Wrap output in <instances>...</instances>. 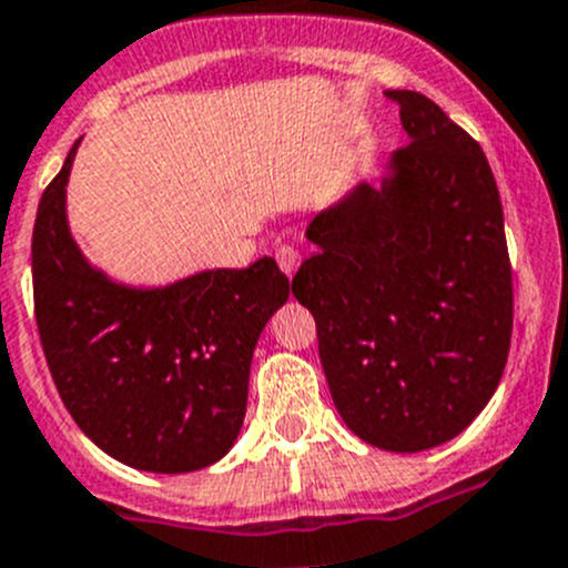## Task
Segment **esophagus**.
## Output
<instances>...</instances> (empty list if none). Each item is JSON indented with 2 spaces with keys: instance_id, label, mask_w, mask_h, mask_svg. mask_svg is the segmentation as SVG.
<instances>
[{
  "instance_id": "obj_1",
  "label": "esophagus",
  "mask_w": 568,
  "mask_h": 568,
  "mask_svg": "<svg viewBox=\"0 0 568 568\" xmlns=\"http://www.w3.org/2000/svg\"><path fill=\"white\" fill-rule=\"evenodd\" d=\"M275 262H278V267L284 270V273L293 275L295 270H298V264H301L298 247H293V245H278V247H275Z\"/></svg>"
}]
</instances>
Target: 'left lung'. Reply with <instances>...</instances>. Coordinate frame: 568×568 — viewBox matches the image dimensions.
Here are the masks:
<instances>
[{
  "instance_id": "left-lung-1",
  "label": "left lung",
  "mask_w": 568,
  "mask_h": 568,
  "mask_svg": "<svg viewBox=\"0 0 568 568\" xmlns=\"http://www.w3.org/2000/svg\"><path fill=\"white\" fill-rule=\"evenodd\" d=\"M409 144L374 189L315 214L293 278L315 315L334 407L362 440L424 452L494 396L513 334V270L483 148L418 91H387Z\"/></svg>"
}]
</instances>
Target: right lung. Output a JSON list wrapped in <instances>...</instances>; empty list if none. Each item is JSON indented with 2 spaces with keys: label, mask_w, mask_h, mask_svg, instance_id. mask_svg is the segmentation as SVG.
Wrapping results in <instances>:
<instances>
[{
  "label": "right lung",
  "mask_w": 568,
  "mask_h": 568,
  "mask_svg": "<svg viewBox=\"0 0 568 568\" xmlns=\"http://www.w3.org/2000/svg\"><path fill=\"white\" fill-rule=\"evenodd\" d=\"M74 150L44 189L32 229L36 323L58 393L113 460L155 474L212 466L240 435L253 348L287 304L290 278L264 256L170 287L113 284L69 234Z\"/></svg>",
  "instance_id": "1"
}]
</instances>
